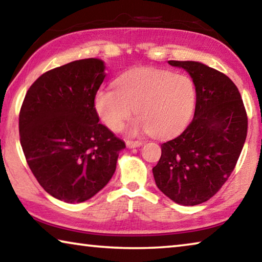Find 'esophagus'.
<instances>
[{"mask_svg":"<svg viewBox=\"0 0 262 262\" xmlns=\"http://www.w3.org/2000/svg\"><path fill=\"white\" fill-rule=\"evenodd\" d=\"M127 147L128 148H137L140 147V145H142V142L141 141H132V140H128L126 142Z\"/></svg>","mask_w":262,"mask_h":262,"instance_id":"1","label":"esophagus"}]
</instances>
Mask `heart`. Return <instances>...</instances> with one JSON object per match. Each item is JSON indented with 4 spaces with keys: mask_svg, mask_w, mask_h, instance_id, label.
I'll return each instance as SVG.
<instances>
[{
    "mask_svg": "<svg viewBox=\"0 0 262 262\" xmlns=\"http://www.w3.org/2000/svg\"><path fill=\"white\" fill-rule=\"evenodd\" d=\"M117 89L97 92L95 107L111 130H120L134 113V132L157 137L176 135L187 125L196 103V89L186 74L143 68L118 79Z\"/></svg>",
    "mask_w": 262,
    "mask_h": 262,
    "instance_id": "obj_1",
    "label": "heart"
}]
</instances>
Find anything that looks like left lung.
<instances>
[{
    "mask_svg": "<svg viewBox=\"0 0 262 262\" xmlns=\"http://www.w3.org/2000/svg\"><path fill=\"white\" fill-rule=\"evenodd\" d=\"M195 84L194 118L176 139L163 143L152 173L157 187L183 206L206 202L232 173L247 134V114L227 75L195 61H168Z\"/></svg>",
    "mask_w": 262,
    "mask_h": 262,
    "instance_id": "8db88e82",
    "label": "left lung"
}]
</instances>
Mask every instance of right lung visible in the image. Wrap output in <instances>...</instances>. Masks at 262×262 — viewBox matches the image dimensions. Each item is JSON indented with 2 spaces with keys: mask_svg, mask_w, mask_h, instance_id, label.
I'll return each mask as SVG.
<instances>
[{
  "mask_svg": "<svg viewBox=\"0 0 262 262\" xmlns=\"http://www.w3.org/2000/svg\"><path fill=\"white\" fill-rule=\"evenodd\" d=\"M99 59L73 61L42 74L26 92L19 136L26 162L57 200L78 203L103 189L125 142L99 123L95 98L106 74Z\"/></svg>",
  "mask_w": 262,
  "mask_h": 262,
  "instance_id": "right-lung-1",
  "label": "right lung"
}]
</instances>
